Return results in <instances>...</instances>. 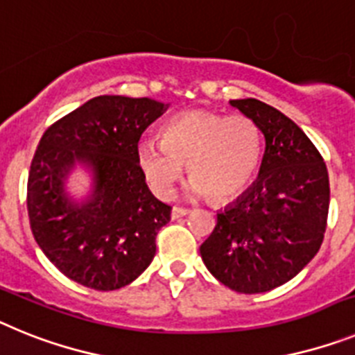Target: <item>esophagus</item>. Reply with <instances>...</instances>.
Returning <instances> with one entry per match:
<instances>
[{"instance_id":"obj_1","label":"esophagus","mask_w":355,"mask_h":355,"mask_svg":"<svg viewBox=\"0 0 355 355\" xmlns=\"http://www.w3.org/2000/svg\"><path fill=\"white\" fill-rule=\"evenodd\" d=\"M187 214H189V209L186 207H177V205H175V207L171 209V220H178V218Z\"/></svg>"}]
</instances>
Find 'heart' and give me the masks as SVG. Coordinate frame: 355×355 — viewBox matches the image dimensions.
I'll return each instance as SVG.
<instances>
[{"label":"heart","instance_id":"heart-1","mask_svg":"<svg viewBox=\"0 0 355 355\" xmlns=\"http://www.w3.org/2000/svg\"><path fill=\"white\" fill-rule=\"evenodd\" d=\"M263 159V132L248 116L189 110L166 123L160 141L137 146L150 189L168 198L189 162V193L229 202L250 186Z\"/></svg>","mask_w":355,"mask_h":355}]
</instances>
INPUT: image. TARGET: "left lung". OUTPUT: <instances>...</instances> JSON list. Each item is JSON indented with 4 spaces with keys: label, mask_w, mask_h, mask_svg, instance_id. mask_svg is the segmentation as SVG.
I'll return each mask as SVG.
<instances>
[{
    "label": "left lung",
    "mask_w": 355,
    "mask_h": 355,
    "mask_svg": "<svg viewBox=\"0 0 355 355\" xmlns=\"http://www.w3.org/2000/svg\"><path fill=\"white\" fill-rule=\"evenodd\" d=\"M230 105L257 123L266 148L257 180L218 212L200 254L221 284L254 295L291 280L318 254L331 187L323 157L297 123L255 98Z\"/></svg>",
    "instance_id": "8db88e82"
}]
</instances>
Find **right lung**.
<instances>
[{"mask_svg": "<svg viewBox=\"0 0 355 355\" xmlns=\"http://www.w3.org/2000/svg\"><path fill=\"white\" fill-rule=\"evenodd\" d=\"M169 105L96 96L49 126L28 173L30 227L46 257L78 284L112 291L150 266L171 207L148 189L137 164L141 134ZM76 162L93 171L92 196L73 202L63 180Z\"/></svg>", "mask_w": 355, "mask_h": 355, "instance_id": "add662e5", "label": "right lung"}]
</instances>
